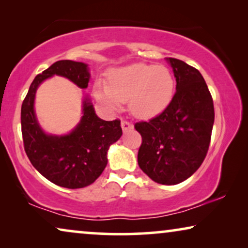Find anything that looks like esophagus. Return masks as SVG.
I'll return each instance as SVG.
<instances>
[{"instance_id":"obj_1","label":"esophagus","mask_w":248,"mask_h":248,"mask_svg":"<svg viewBox=\"0 0 248 248\" xmlns=\"http://www.w3.org/2000/svg\"><path fill=\"white\" fill-rule=\"evenodd\" d=\"M121 126H122V128H123L124 132H127V131H130V130H132V128H133V125H132V123H130V122L125 121V120L122 121Z\"/></svg>"}]
</instances>
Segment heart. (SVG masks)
<instances>
[{
    "label": "heart",
    "instance_id": "obj_1",
    "mask_svg": "<svg viewBox=\"0 0 248 248\" xmlns=\"http://www.w3.org/2000/svg\"><path fill=\"white\" fill-rule=\"evenodd\" d=\"M93 90L98 99L111 108H118L128 100L132 114L151 118L169 106L175 81L168 67L138 63L113 70L108 86L97 82Z\"/></svg>",
    "mask_w": 248,
    "mask_h": 248
}]
</instances>
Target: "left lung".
I'll return each instance as SVG.
<instances>
[{
	"label": "left lung",
	"instance_id": "1",
	"mask_svg": "<svg viewBox=\"0 0 248 248\" xmlns=\"http://www.w3.org/2000/svg\"><path fill=\"white\" fill-rule=\"evenodd\" d=\"M176 78L169 106L135 130L142 143L138 162L152 181L164 185L184 182L200 168L208 154L215 108L202 74L177 59H167Z\"/></svg>",
	"mask_w": 248,
	"mask_h": 248
}]
</instances>
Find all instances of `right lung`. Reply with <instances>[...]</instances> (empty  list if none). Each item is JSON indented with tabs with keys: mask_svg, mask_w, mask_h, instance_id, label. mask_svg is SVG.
Wrapping results in <instances>:
<instances>
[{
	"mask_svg": "<svg viewBox=\"0 0 248 248\" xmlns=\"http://www.w3.org/2000/svg\"><path fill=\"white\" fill-rule=\"evenodd\" d=\"M65 77L78 87H88V65L70 60L57 61L33 79L21 106L23 147L33 167L54 184L82 188L96 181L107 165L110 144L121 138V121H104L94 113L90 99L83 101V116L67 135L44 133L37 122L33 101L36 90L47 78Z\"/></svg>",
	"mask_w": 248,
	"mask_h": 248,
	"instance_id": "right-lung-1",
	"label": "right lung"
}]
</instances>
